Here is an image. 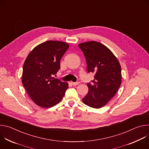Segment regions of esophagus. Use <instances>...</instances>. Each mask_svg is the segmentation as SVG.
Masks as SVG:
<instances>
[{
  "instance_id": "obj_1",
  "label": "esophagus",
  "mask_w": 149,
  "mask_h": 149,
  "mask_svg": "<svg viewBox=\"0 0 149 149\" xmlns=\"http://www.w3.org/2000/svg\"><path fill=\"white\" fill-rule=\"evenodd\" d=\"M71 84L73 85V86H77V85H78L79 84V82L78 81V82H71Z\"/></svg>"
}]
</instances>
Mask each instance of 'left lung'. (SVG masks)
I'll use <instances>...</instances> for the list:
<instances>
[{"label":"left lung","instance_id":"8db88e82","mask_svg":"<svg viewBox=\"0 0 149 149\" xmlns=\"http://www.w3.org/2000/svg\"><path fill=\"white\" fill-rule=\"evenodd\" d=\"M86 58L87 71L95 74L92 82L87 83L88 93L83 102L94 109H100L116 94L121 82L120 63L113 52L95 41L78 45Z\"/></svg>","mask_w":149,"mask_h":149}]
</instances>
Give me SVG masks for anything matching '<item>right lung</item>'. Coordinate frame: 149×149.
<instances>
[{"instance_id": "obj_1", "label": "right lung", "mask_w": 149, "mask_h": 149, "mask_svg": "<svg viewBox=\"0 0 149 149\" xmlns=\"http://www.w3.org/2000/svg\"><path fill=\"white\" fill-rule=\"evenodd\" d=\"M69 48L65 42L48 40L29 53L23 67L22 81L27 93L39 107L50 108L59 103L68 84L54 77L60 60Z\"/></svg>"}]
</instances>
